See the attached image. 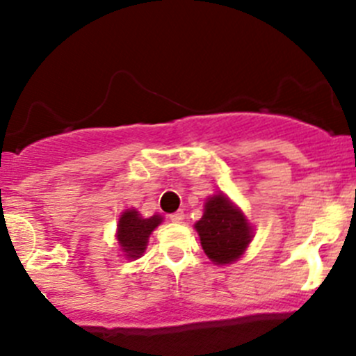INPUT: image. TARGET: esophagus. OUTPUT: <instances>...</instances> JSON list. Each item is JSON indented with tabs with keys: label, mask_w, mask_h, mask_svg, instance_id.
Instances as JSON below:
<instances>
[{
	"label": "esophagus",
	"mask_w": 356,
	"mask_h": 356,
	"mask_svg": "<svg viewBox=\"0 0 356 356\" xmlns=\"http://www.w3.org/2000/svg\"><path fill=\"white\" fill-rule=\"evenodd\" d=\"M168 218H170L174 224H181V222L184 220V211H175V213H172Z\"/></svg>",
	"instance_id": "esophagus-1"
}]
</instances>
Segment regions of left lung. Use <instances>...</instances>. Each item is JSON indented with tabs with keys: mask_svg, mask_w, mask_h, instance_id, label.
<instances>
[{
	"mask_svg": "<svg viewBox=\"0 0 356 356\" xmlns=\"http://www.w3.org/2000/svg\"><path fill=\"white\" fill-rule=\"evenodd\" d=\"M195 229L207 257L217 265L238 260L253 238V229L243 211L222 193L207 200Z\"/></svg>",
	"mask_w": 356,
	"mask_h": 356,
	"instance_id": "left-lung-1",
	"label": "left lung"
}]
</instances>
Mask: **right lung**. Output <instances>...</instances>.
I'll return each mask as SVG.
<instances>
[{"label":"right lung","mask_w":356,"mask_h":356,"mask_svg":"<svg viewBox=\"0 0 356 356\" xmlns=\"http://www.w3.org/2000/svg\"><path fill=\"white\" fill-rule=\"evenodd\" d=\"M163 218L160 215H153L149 218H143L138 210H125L118 218L117 239L122 251L127 258H139L148 246V238L153 231L161 224Z\"/></svg>","instance_id":"add662e5"}]
</instances>
